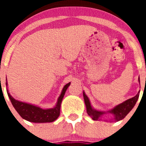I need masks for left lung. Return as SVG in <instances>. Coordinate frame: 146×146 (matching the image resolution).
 I'll use <instances>...</instances> for the list:
<instances>
[{"instance_id":"left-lung-1","label":"left lung","mask_w":146,"mask_h":146,"mask_svg":"<svg viewBox=\"0 0 146 146\" xmlns=\"http://www.w3.org/2000/svg\"><path fill=\"white\" fill-rule=\"evenodd\" d=\"M138 81L140 82L139 78H138ZM139 92H138V94H137L135 97L123 102L121 104L116 106L114 108H113L112 110H111L110 111H108L109 113H111L113 115L112 121H119L123 119L128 114H129V111L133 108V107H134V105L136 104L137 100H138V97H139ZM83 98L84 100H85V106H86L87 113H88V115H89L90 117H91V118L93 119V120L98 121L101 119V117L103 114H105V112L94 110L92 107V106H91L89 99H88V98L87 97V95H85L84 92Z\"/></svg>"}]
</instances>
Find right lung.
Wrapping results in <instances>:
<instances>
[{
    "mask_svg": "<svg viewBox=\"0 0 146 146\" xmlns=\"http://www.w3.org/2000/svg\"><path fill=\"white\" fill-rule=\"evenodd\" d=\"M70 85V82H68L64 87L61 95L57 101L56 107L52 109H48V110H43L36 106L16 100L10 95L8 89H7V92H8V95L11 101L12 104L22 118L28 121L35 122V123H46V122L54 121L59 117L61 102L64 98L66 90ZM6 85H8L7 82Z\"/></svg>",
    "mask_w": 146,
    "mask_h": 146,
    "instance_id": "1",
    "label": "right lung"
}]
</instances>
